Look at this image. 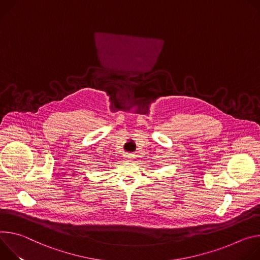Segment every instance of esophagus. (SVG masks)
Masks as SVG:
<instances>
[{"instance_id": "obj_1", "label": "esophagus", "mask_w": 260, "mask_h": 260, "mask_svg": "<svg viewBox=\"0 0 260 260\" xmlns=\"http://www.w3.org/2000/svg\"><path fill=\"white\" fill-rule=\"evenodd\" d=\"M126 157H127V159H128L129 161H132V160H133V158H134V157H133L132 155H130V154H129V155H127Z\"/></svg>"}]
</instances>
